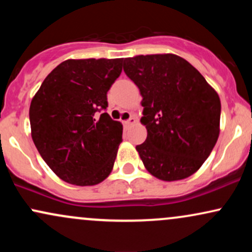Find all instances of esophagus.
<instances>
[{"label": "esophagus", "instance_id": "obj_1", "mask_svg": "<svg viewBox=\"0 0 252 252\" xmlns=\"http://www.w3.org/2000/svg\"><path fill=\"white\" fill-rule=\"evenodd\" d=\"M135 123H136V118L134 116H130L128 120L124 121V124H126V126H132V124Z\"/></svg>", "mask_w": 252, "mask_h": 252}]
</instances>
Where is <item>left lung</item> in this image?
Returning a JSON list of instances; mask_svg holds the SVG:
<instances>
[{"label": "left lung", "instance_id": "left-lung-1", "mask_svg": "<svg viewBox=\"0 0 252 252\" xmlns=\"http://www.w3.org/2000/svg\"><path fill=\"white\" fill-rule=\"evenodd\" d=\"M123 70L140 89L146 141L136 146L147 170L175 181L201 167L216 146L220 99L200 72L175 54L126 58Z\"/></svg>", "mask_w": 252, "mask_h": 252}]
</instances>
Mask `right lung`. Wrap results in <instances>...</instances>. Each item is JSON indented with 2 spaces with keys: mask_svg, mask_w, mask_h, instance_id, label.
I'll list each match as a JSON object with an SVG mask.
<instances>
[{
  "mask_svg": "<svg viewBox=\"0 0 252 252\" xmlns=\"http://www.w3.org/2000/svg\"><path fill=\"white\" fill-rule=\"evenodd\" d=\"M121 72L122 59L66 60L32 99V138L62 180L92 186L111 173L123 126L105 112L106 94Z\"/></svg>",
  "mask_w": 252,
  "mask_h": 252,
  "instance_id": "obj_1",
  "label": "right lung"
}]
</instances>
